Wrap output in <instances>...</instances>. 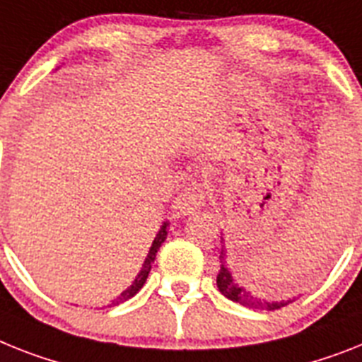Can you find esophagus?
<instances>
[{
    "instance_id": "esophagus-1",
    "label": "esophagus",
    "mask_w": 362,
    "mask_h": 362,
    "mask_svg": "<svg viewBox=\"0 0 362 362\" xmlns=\"http://www.w3.org/2000/svg\"><path fill=\"white\" fill-rule=\"evenodd\" d=\"M203 198L205 196H203L202 185H190L174 199V213L177 216H187V214L194 213L196 209L203 205Z\"/></svg>"
}]
</instances>
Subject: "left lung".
Segmentation results:
<instances>
[{"instance_id": "obj_1", "label": "left lung", "mask_w": 362, "mask_h": 362, "mask_svg": "<svg viewBox=\"0 0 362 362\" xmlns=\"http://www.w3.org/2000/svg\"><path fill=\"white\" fill-rule=\"evenodd\" d=\"M220 272L216 276V285L218 291L222 292L226 298H229L231 301H237L244 307H252V309H267V310H276L281 309V307L288 305L296 298H288V300H272V298H264L262 294H257L255 291H252L246 283L242 281L240 276H238L237 264L233 261H228L226 252L222 250V255H220Z\"/></svg>"}]
</instances>
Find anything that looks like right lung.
Wrapping results in <instances>:
<instances>
[{
  "mask_svg": "<svg viewBox=\"0 0 362 362\" xmlns=\"http://www.w3.org/2000/svg\"><path fill=\"white\" fill-rule=\"evenodd\" d=\"M166 235H168V222H164L163 226H160V229H159V233H157V237H155L153 244H151V247H149L148 257H146L144 262H142V268H140L139 276L134 277L133 285H131L129 288H125V291L122 292V294L118 296V298H116V300L112 301L110 305H118V303H124V301L131 300V298H133V296L136 294V292H139L142 286H144L146 279H148V276H149V270H151V264H153L155 257H157V252H159L160 244L166 240Z\"/></svg>",
  "mask_w": 362,
  "mask_h": 362,
  "instance_id": "1",
  "label": "right lung"
}]
</instances>
